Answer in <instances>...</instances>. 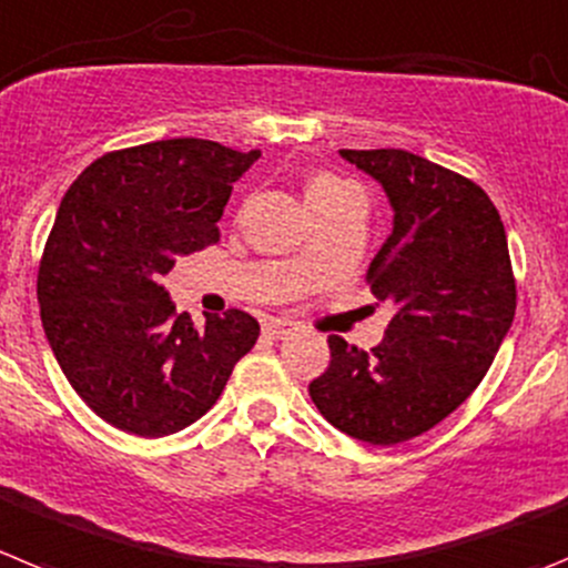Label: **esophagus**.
Masks as SVG:
<instances>
[{
  "label": "esophagus",
  "mask_w": 568,
  "mask_h": 568,
  "mask_svg": "<svg viewBox=\"0 0 568 568\" xmlns=\"http://www.w3.org/2000/svg\"><path fill=\"white\" fill-rule=\"evenodd\" d=\"M298 329H301V324H295V321H287V318H267V321H264V335L275 337V341L293 335V332H298Z\"/></svg>",
  "instance_id": "1"
}]
</instances>
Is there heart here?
I'll return each instance as SVG.
<instances>
[{"mask_svg": "<svg viewBox=\"0 0 568 568\" xmlns=\"http://www.w3.org/2000/svg\"><path fill=\"white\" fill-rule=\"evenodd\" d=\"M304 196H306V205H310V211L318 213V211H326V207H332V205H341L343 200H352V196H361V194H357V189L352 185V182L341 180V176L315 174L306 180Z\"/></svg>", "mask_w": 568, "mask_h": 568, "instance_id": "1", "label": "heart"}]
</instances>
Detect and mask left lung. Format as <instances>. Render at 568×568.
Listing matches in <instances>:
<instances>
[{"label":"left lung","mask_w":568,"mask_h":568,"mask_svg":"<svg viewBox=\"0 0 568 568\" xmlns=\"http://www.w3.org/2000/svg\"><path fill=\"white\" fill-rule=\"evenodd\" d=\"M341 158L377 180L394 211L366 278L397 312L372 352L329 335V368L312 379L310 397L352 439L399 445L454 414L507 337L515 318L507 233L476 182L419 154L341 149Z\"/></svg>","instance_id":"obj_1"}]
</instances>
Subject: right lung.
<instances>
[{
  "label": "right lung",
  "instance_id": "1",
  "mask_svg": "<svg viewBox=\"0 0 568 568\" xmlns=\"http://www.w3.org/2000/svg\"><path fill=\"white\" fill-rule=\"evenodd\" d=\"M262 152L174 138L103 154L61 200L39 267L41 326L101 419L158 439L196 423L258 337L242 310L194 326L160 284L220 239L233 182Z\"/></svg>",
  "mask_w": 568,
  "mask_h": 568
}]
</instances>
